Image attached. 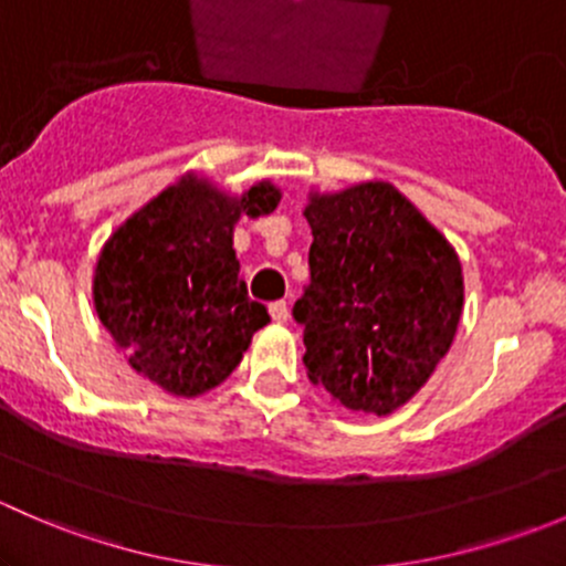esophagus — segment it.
<instances>
[{
	"mask_svg": "<svg viewBox=\"0 0 566 566\" xmlns=\"http://www.w3.org/2000/svg\"><path fill=\"white\" fill-rule=\"evenodd\" d=\"M268 312H271V319L273 323H287V317H290V306H287V301H273L271 306H268Z\"/></svg>",
	"mask_w": 566,
	"mask_h": 566,
	"instance_id": "esophagus-1",
	"label": "esophagus"
}]
</instances>
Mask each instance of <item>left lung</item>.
Here are the masks:
<instances>
[{
    "label": "left lung",
    "instance_id": "obj_1",
    "mask_svg": "<svg viewBox=\"0 0 566 566\" xmlns=\"http://www.w3.org/2000/svg\"><path fill=\"white\" fill-rule=\"evenodd\" d=\"M310 284L295 301L306 375L336 405L389 416L458 334L465 284L452 243L386 180L312 188Z\"/></svg>",
    "mask_w": 566,
    "mask_h": 566
}]
</instances>
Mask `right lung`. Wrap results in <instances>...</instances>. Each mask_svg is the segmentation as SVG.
Returning <instances> with one entry per match:
<instances>
[{"label": "right lung", "mask_w": 566, "mask_h": 566, "mask_svg": "<svg viewBox=\"0 0 566 566\" xmlns=\"http://www.w3.org/2000/svg\"><path fill=\"white\" fill-rule=\"evenodd\" d=\"M279 199L271 180L230 193L186 172L106 238L93 273L95 312L136 375L186 399L230 378L271 319L249 301L232 235L243 216H268Z\"/></svg>", "instance_id": "obj_1"}]
</instances>
